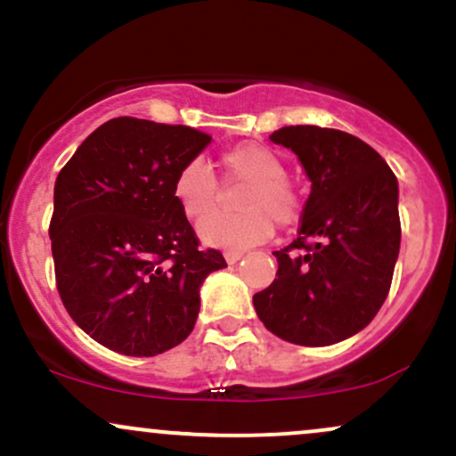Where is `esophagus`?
<instances>
[{"instance_id":"obj_1","label":"esophagus","mask_w":456,"mask_h":456,"mask_svg":"<svg viewBox=\"0 0 456 456\" xmlns=\"http://www.w3.org/2000/svg\"><path fill=\"white\" fill-rule=\"evenodd\" d=\"M223 255L227 264H238V261L244 257V250H224Z\"/></svg>"}]
</instances>
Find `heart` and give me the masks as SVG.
I'll list each match as a JSON object with an SVG mask.
<instances>
[{"label": "heart", "instance_id": "1", "mask_svg": "<svg viewBox=\"0 0 456 456\" xmlns=\"http://www.w3.org/2000/svg\"><path fill=\"white\" fill-rule=\"evenodd\" d=\"M229 180L246 182L238 197L240 214H218L199 227V238L208 246L242 250L265 242L279 224H291L300 212V197L287 180L285 162L274 150L259 143L235 145L223 156ZM174 197L192 223L212 216L218 206V182L203 159L182 165L174 180Z\"/></svg>", "mask_w": 456, "mask_h": 456}]
</instances>
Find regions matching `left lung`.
I'll return each mask as SVG.
<instances>
[{
  "mask_svg": "<svg viewBox=\"0 0 456 456\" xmlns=\"http://www.w3.org/2000/svg\"><path fill=\"white\" fill-rule=\"evenodd\" d=\"M270 141L297 156L311 195L297 238L274 250L276 279L253 296L255 311L282 341L341 343L369 326L390 291L399 182L378 151L341 130L285 126Z\"/></svg>",
  "mask_w": 456,
  "mask_h": 456,
  "instance_id": "8db88e82",
  "label": "left lung"
}]
</instances>
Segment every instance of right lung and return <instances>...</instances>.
Masks as SVG:
<instances>
[{"instance_id":"right-lung-1","label":"right lung","mask_w":456,"mask_h":456,"mask_svg":"<svg viewBox=\"0 0 456 456\" xmlns=\"http://www.w3.org/2000/svg\"><path fill=\"white\" fill-rule=\"evenodd\" d=\"M210 141L188 126L115 118L57 175V291L77 326L113 352L148 358L180 345L203 281L227 268L218 250H199L174 197L177 171Z\"/></svg>"}]
</instances>
